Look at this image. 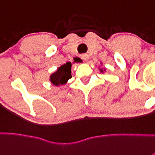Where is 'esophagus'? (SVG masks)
<instances>
[{"label": "esophagus", "instance_id": "obj_1", "mask_svg": "<svg viewBox=\"0 0 155 155\" xmlns=\"http://www.w3.org/2000/svg\"><path fill=\"white\" fill-rule=\"evenodd\" d=\"M81 57H82V59L83 60H85V61H87L88 59H89V55L86 54V53H84V54H82V56H81Z\"/></svg>", "mask_w": 155, "mask_h": 155}]
</instances>
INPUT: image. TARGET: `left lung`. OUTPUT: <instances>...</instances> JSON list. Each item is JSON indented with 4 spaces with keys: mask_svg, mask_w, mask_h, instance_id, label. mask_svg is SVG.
I'll list each match as a JSON object with an SVG mask.
<instances>
[{
    "mask_svg": "<svg viewBox=\"0 0 155 155\" xmlns=\"http://www.w3.org/2000/svg\"><path fill=\"white\" fill-rule=\"evenodd\" d=\"M101 64H102V63H101ZM99 71H100V73H104V72H105V71H106V69H105V68H104V69H102V67H99Z\"/></svg>",
    "mask_w": 155,
    "mask_h": 155,
    "instance_id": "left-lung-1",
    "label": "left lung"
}]
</instances>
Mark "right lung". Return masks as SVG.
<instances>
[{"label": "right lung", "instance_id": "right-lung-1", "mask_svg": "<svg viewBox=\"0 0 155 155\" xmlns=\"http://www.w3.org/2000/svg\"><path fill=\"white\" fill-rule=\"evenodd\" d=\"M71 67L72 64L70 62L61 65L60 67L50 76V82L55 86H59L67 83L68 80L72 77L71 76Z\"/></svg>", "mask_w": 155, "mask_h": 155}]
</instances>
